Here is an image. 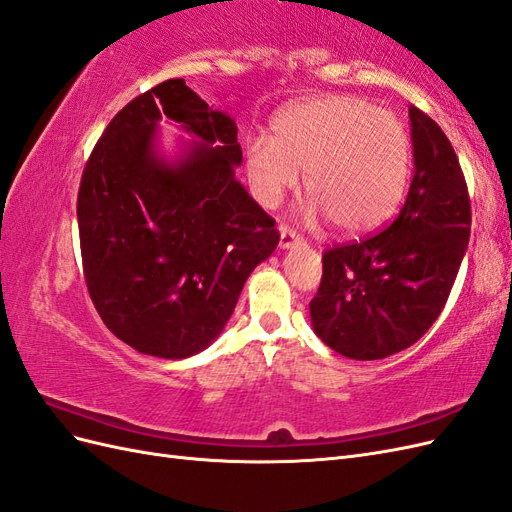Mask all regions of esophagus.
<instances>
[{
    "instance_id": "esophagus-1",
    "label": "esophagus",
    "mask_w": 512,
    "mask_h": 512,
    "mask_svg": "<svg viewBox=\"0 0 512 512\" xmlns=\"http://www.w3.org/2000/svg\"><path fill=\"white\" fill-rule=\"evenodd\" d=\"M301 243H305L301 235H297V232L290 230V228H282V232H280V247H282V250H288V247L301 245Z\"/></svg>"
}]
</instances>
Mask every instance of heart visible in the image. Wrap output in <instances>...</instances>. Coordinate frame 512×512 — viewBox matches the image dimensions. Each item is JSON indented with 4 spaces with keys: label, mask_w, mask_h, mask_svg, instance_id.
<instances>
[{
    "label": "heart",
    "mask_w": 512,
    "mask_h": 512,
    "mask_svg": "<svg viewBox=\"0 0 512 512\" xmlns=\"http://www.w3.org/2000/svg\"><path fill=\"white\" fill-rule=\"evenodd\" d=\"M245 168L267 209L297 188L301 170L312 196L305 218H331L339 230L359 235L389 222L404 203L412 143L393 113L354 96H329L277 115L271 141L247 145Z\"/></svg>",
    "instance_id": "heart-1"
}]
</instances>
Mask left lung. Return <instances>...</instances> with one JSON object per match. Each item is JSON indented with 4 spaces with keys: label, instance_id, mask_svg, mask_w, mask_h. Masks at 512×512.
<instances>
[{
    "label": "left lung",
    "instance_id": "left-lung-1",
    "mask_svg": "<svg viewBox=\"0 0 512 512\" xmlns=\"http://www.w3.org/2000/svg\"><path fill=\"white\" fill-rule=\"evenodd\" d=\"M414 177L397 218L363 241L322 254L309 303L331 350L376 361L406 350L438 320L470 241V196L442 128L410 106Z\"/></svg>",
    "mask_w": 512,
    "mask_h": 512
}]
</instances>
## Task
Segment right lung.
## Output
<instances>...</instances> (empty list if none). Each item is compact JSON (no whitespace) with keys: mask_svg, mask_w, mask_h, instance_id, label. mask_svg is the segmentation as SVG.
Here are the masks:
<instances>
[{"mask_svg":"<svg viewBox=\"0 0 512 512\" xmlns=\"http://www.w3.org/2000/svg\"><path fill=\"white\" fill-rule=\"evenodd\" d=\"M162 118L195 136L175 163L155 147ZM241 160L235 119L183 79L123 106L91 151L76 200L83 273L100 318L134 350L173 361L205 350L277 247L275 220L235 177Z\"/></svg>","mask_w":512,"mask_h":512,"instance_id":"1","label":"right lung"}]
</instances>
